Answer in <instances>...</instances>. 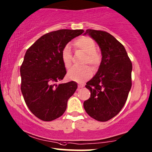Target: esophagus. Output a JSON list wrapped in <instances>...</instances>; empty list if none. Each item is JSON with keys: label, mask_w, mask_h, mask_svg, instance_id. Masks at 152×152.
Wrapping results in <instances>:
<instances>
[{"label": "esophagus", "mask_w": 152, "mask_h": 152, "mask_svg": "<svg viewBox=\"0 0 152 152\" xmlns=\"http://www.w3.org/2000/svg\"><path fill=\"white\" fill-rule=\"evenodd\" d=\"M84 86L83 85V84H78V88H79L84 87Z\"/></svg>", "instance_id": "obj_1"}]
</instances>
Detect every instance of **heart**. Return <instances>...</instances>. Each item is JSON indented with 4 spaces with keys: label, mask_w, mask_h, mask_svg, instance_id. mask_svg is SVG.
Here are the masks:
<instances>
[{
    "label": "heart",
    "mask_w": 152,
    "mask_h": 152,
    "mask_svg": "<svg viewBox=\"0 0 152 152\" xmlns=\"http://www.w3.org/2000/svg\"><path fill=\"white\" fill-rule=\"evenodd\" d=\"M75 47L86 54L84 64H90L94 68H98L101 63V56L96 51V44L91 37L81 36L74 41ZM61 60L66 68H70L72 64V54L69 45L64 47L61 51ZM92 69L89 66H74L68 70L67 77L72 81L82 82L92 76Z\"/></svg>",
    "instance_id": "heart-1"
}]
</instances>
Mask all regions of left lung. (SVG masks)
<instances>
[{
  "label": "left lung",
  "instance_id": "left-lung-1",
  "mask_svg": "<svg viewBox=\"0 0 152 152\" xmlns=\"http://www.w3.org/2000/svg\"><path fill=\"white\" fill-rule=\"evenodd\" d=\"M99 45L102 61L97 73L85 86L91 96L84 102L86 113L99 121L115 117L125 105L132 86V63L124 45L109 33L87 29Z\"/></svg>",
  "mask_w": 152,
  "mask_h": 152
}]
</instances>
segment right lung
<instances>
[{
	"label": "right lung",
	"instance_id": "obj_1",
	"mask_svg": "<svg viewBox=\"0 0 152 152\" xmlns=\"http://www.w3.org/2000/svg\"><path fill=\"white\" fill-rule=\"evenodd\" d=\"M82 33L83 30L70 29L52 31L41 36L26 52L20 68L21 91L30 111L42 121L60 117L77 88L73 81L56 83L66 74L62 49Z\"/></svg>",
	"mask_w": 152,
	"mask_h": 152
}]
</instances>
